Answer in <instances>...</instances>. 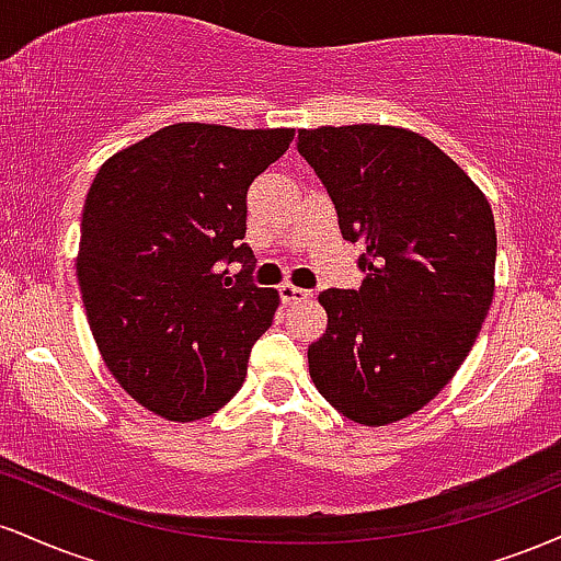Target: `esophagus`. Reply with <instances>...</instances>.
<instances>
[{
  "label": "esophagus",
  "instance_id": "34e87169",
  "mask_svg": "<svg viewBox=\"0 0 561 561\" xmlns=\"http://www.w3.org/2000/svg\"><path fill=\"white\" fill-rule=\"evenodd\" d=\"M279 298H282V302H285V306H293V302H300V300H308V298H313V293L311 289H302V287H295V285H282L279 287Z\"/></svg>",
  "mask_w": 561,
  "mask_h": 561
}]
</instances>
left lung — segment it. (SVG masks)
Here are the masks:
<instances>
[{"label":"left lung","instance_id":"left-lung-1","mask_svg":"<svg viewBox=\"0 0 561 561\" xmlns=\"http://www.w3.org/2000/svg\"><path fill=\"white\" fill-rule=\"evenodd\" d=\"M308 160L358 242V289H324L308 345L321 396L358 424L405 420L450 382L493 300L488 199L440 147L396 126L300 128Z\"/></svg>","mask_w":561,"mask_h":561}]
</instances>
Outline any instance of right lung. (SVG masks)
Returning <instances> with one entry per match:
<instances>
[{"instance_id":"obj_1","label":"right lung","mask_w":561,"mask_h":561,"mask_svg":"<svg viewBox=\"0 0 561 561\" xmlns=\"http://www.w3.org/2000/svg\"><path fill=\"white\" fill-rule=\"evenodd\" d=\"M293 137L173 124L115 152L89 186L76 263L89 327L121 388L163 420L227 405L272 327L279 293L255 285L242 242L248 190Z\"/></svg>"}]
</instances>
